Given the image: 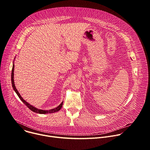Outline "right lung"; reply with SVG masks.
Here are the masks:
<instances>
[{
  "instance_id": "1",
  "label": "right lung",
  "mask_w": 150,
  "mask_h": 150,
  "mask_svg": "<svg viewBox=\"0 0 150 150\" xmlns=\"http://www.w3.org/2000/svg\"><path fill=\"white\" fill-rule=\"evenodd\" d=\"M13 71H14V65H13V67H12V74H11V81H12V87H13V88L14 90V91L16 92V93L17 94L18 96L19 97V98L21 99V100L22 101L25 105L26 106H27L28 108L31 110H32L33 112H35V113H40V114H46V113H54V112H57L59 111L62 107V105H63V102L58 106L56 108H54V109H51V110H41V109H37L35 108H34V107H33V105H30L29 103H28L27 101H25L23 98V97H21L20 94L19 93V92L18 91L17 89L16 88V87L15 85V83H14V79H13Z\"/></svg>"
}]
</instances>
